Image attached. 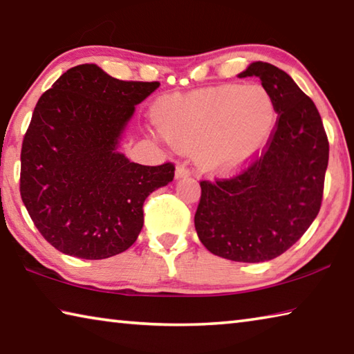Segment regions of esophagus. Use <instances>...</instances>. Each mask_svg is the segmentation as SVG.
I'll list each match as a JSON object with an SVG mask.
<instances>
[{
    "label": "esophagus",
    "instance_id": "obj_1",
    "mask_svg": "<svg viewBox=\"0 0 354 354\" xmlns=\"http://www.w3.org/2000/svg\"><path fill=\"white\" fill-rule=\"evenodd\" d=\"M190 176V171L185 165H176V170H175V178L176 179H181V178H189Z\"/></svg>",
    "mask_w": 354,
    "mask_h": 354
}]
</instances>
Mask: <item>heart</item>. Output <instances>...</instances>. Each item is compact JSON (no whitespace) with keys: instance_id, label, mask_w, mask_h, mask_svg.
Here are the masks:
<instances>
[{"instance_id":"heart-1","label":"heart","mask_w":354,"mask_h":354,"mask_svg":"<svg viewBox=\"0 0 354 354\" xmlns=\"http://www.w3.org/2000/svg\"><path fill=\"white\" fill-rule=\"evenodd\" d=\"M277 106L261 85H229L164 97L156 105L158 131L179 151L195 150L215 175L243 169L265 149L277 125Z\"/></svg>"}]
</instances>
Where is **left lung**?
<instances>
[{"instance_id":"obj_1","label":"left lung","mask_w":354,"mask_h":354,"mask_svg":"<svg viewBox=\"0 0 354 354\" xmlns=\"http://www.w3.org/2000/svg\"><path fill=\"white\" fill-rule=\"evenodd\" d=\"M239 77L261 80L277 125L266 151L240 175L201 181L195 229L212 254L260 263L283 254L317 216L330 147L316 105L285 71L254 62Z\"/></svg>"}]
</instances>
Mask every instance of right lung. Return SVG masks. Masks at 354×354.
<instances>
[{
  "mask_svg": "<svg viewBox=\"0 0 354 354\" xmlns=\"http://www.w3.org/2000/svg\"><path fill=\"white\" fill-rule=\"evenodd\" d=\"M158 82H124L97 65L59 77L37 102L21 149V199L44 240L66 255L124 252L144 226L142 205L175 167L131 162L119 151L136 105Z\"/></svg>",
  "mask_w": 354,
  "mask_h": 354,
  "instance_id": "right-lung-1",
  "label": "right lung"
}]
</instances>
